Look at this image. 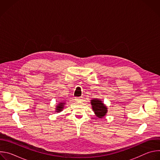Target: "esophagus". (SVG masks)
Segmentation results:
<instances>
[{
    "label": "esophagus",
    "instance_id": "1",
    "mask_svg": "<svg viewBox=\"0 0 160 160\" xmlns=\"http://www.w3.org/2000/svg\"><path fill=\"white\" fill-rule=\"evenodd\" d=\"M82 98L80 97V98H75V100L77 101V102H80V101H82Z\"/></svg>",
    "mask_w": 160,
    "mask_h": 160
}]
</instances>
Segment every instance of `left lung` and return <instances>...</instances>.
<instances>
[{
	"instance_id": "8db88e82",
	"label": "left lung",
	"mask_w": 160,
	"mask_h": 160,
	"mask_svg": "<svg viewBox=\"0 0 160 160\" xmlns=\"http://www.w3.org/2000/svg\"><path fill=\"white\" fill-rule=\"evenodd\" d=\"M90 101L92 109L96 114V116L99 118H103L108 112V108L105 104L102 103V101L98 99H93Z\"/></svg>"
}]
</instances>
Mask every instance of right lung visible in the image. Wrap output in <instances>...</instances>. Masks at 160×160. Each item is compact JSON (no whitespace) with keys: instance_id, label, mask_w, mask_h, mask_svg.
<instances>
[{"instance_id":"obj_1","label":"right lung","mask_w":160,"mask_h":160,"mask_svg":"<svg viewBox=\"0 0 160 160\" xmlns=\"http://www.w3.org/2000/svg\"><path fill=\"white\" fill-rule=\"evenodd\" d=\"M64 104H65L64 102H62V101L61 102H59V103L58 104V105L56 106V112H61V111L62 110V109L64 108Z\"/></svg>"}]
</instances>
